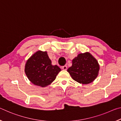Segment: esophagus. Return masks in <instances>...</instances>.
Segmentation results:
<instances>
[{"instance_id": "esophagus-1", "label": "esophagus", "mask_w": 121, "mask_h": 121, "mask_svg": "<svg viewBox=\"0 0 121 121\" xmlns=\"http://www.w3.org/2000/svg\"><path fill=\"white\" fill-rule=\"evenodd\" d=\"M62 68L63 70H67V65H64V66H62Z\"/></svg>"}]
</instances>
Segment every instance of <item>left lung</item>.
Instances as JSON below:
<instances>
[{
    "label": "left lung",
    "instance_id": "left-lung-1",
    "mask_svg": "<svg viewBox=\"0 0 121 121\" xmlns=\"http://www.w3.org/2000/svg\"><path fill=\"white\" fill-rule=\"evenodd\" d=\"M67 71L78 83L87 84L97 78L100 67L97 60L89 52L80 53L72 61Z\"/></svg>",
    "mask_w": 121,
    "mask_h": 121
}]
</instances>
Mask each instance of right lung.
Returning <instances> with one entry per match:
<instances>
[{"instance_id": "add662e5", "label": "right lung", "mask_w": 121, "mask_h": 121, "mask_svg": "<svg viewBox=\"0 0 121 121\" xmlns=\"http://www.w3.org/2000/svg\"><path fill=\"white\" fill-rule=\"evenodd\" d=\"M24 71L32 84L44 87L55 80L61 69L52 65L47 52L38 51L26 61Z\"/></svg>"}]
</instances>
